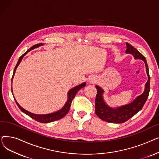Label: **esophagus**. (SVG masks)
Returning <instances> with one entry per match:
<instances>
[{
    "label": "esophagus",
    "mask_w": 159,
    "mask_h": 159,
    "mask_svg": "<svg viewBox=\"0 0 159 159\" xmlns=\"http://www.w3.org/2000/svg\"><path fill=\"white\" fill-rule=\"evenodd\" d=\"M95 80L94 79H90L89 80V82L90 83H93V82H95Z\"/></svg>",
    "instance_id": "obj_1"
}]
</instances>
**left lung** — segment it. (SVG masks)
<instances>
[{
    "mask_svg": "<svg viewBox=\"0 0 159 159\" xmlns=\"http://www.w3.org/2000/svg\"><path fill=\"white\" fill-rule=\"evenodd\" d=\"M126 53L131 54L135 59H140L144 62L148 79L145 84V89L143 93L137 96L131 103L115 108L109 106L104 101L103 97L104 89L98 86H95L97 90L95 98V113L100 119L107 122L123 123L129 120L141 110L147 101L149 93L150 77L146 58L136 48H133L129 43H126Z\"/></svg>",
    "mask_w": 159,
    "mask_h": 159,
    "instance_id": "left-lung-1",
    "label": "left lung"
}]
</instances>
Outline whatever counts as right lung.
Listing matches in <instances>:
<instances>
[{"label":"right lung","instance_id":"add662e5","mask_svg":"<svg viewBox=\"0 0 159 159\" xmlns=\"http://www.w3.org/2000/svg\"><path fill=\"white\" fill-rule=\"evenodd\" d=\"M44 44H37L36 45H34L31 48H30L28 51L24 53L21 57H20L19 59L17 62V63H16V65L15 66V68L14 69V71H13V77H12V79H11V82L13 81V77L15 75V71L16 70V68H17L18 66L19 65V64L20 63V62L22 61V58L24 57V55H26L29 52H30L31 50L35 49L36 48H38L40 46H43ZM86 82H83L82 83V84L75 86L74 88H73L72 89H71L68 92V100H67L66 102L65 103V104L64 105V106L61 108V110H59L58 111H57L54 113H48V114H44V115H37V114H35V113H31L27 110H26L25 109H24L23 107H22L19 104V103L16 102V101L15 98V101L16 102V104H17L18 107L20 108V110L23 112L25 114H26L27 115L30 116V117H31L32 119H33L34 120H35L36 121H38L39 122H42V123H49V122H53V121H55V120H59L62 118H63L64 116L68 113L69 110H70V106H71V102L73 101V99L74 98L75 96L76 95L77 93L78 92V91L82 88H84L85 86H86ZM11 92L13 93V89H12V87H11Z\"/></svg>","mask_w":159,"mask_h":159}]
</instances>
